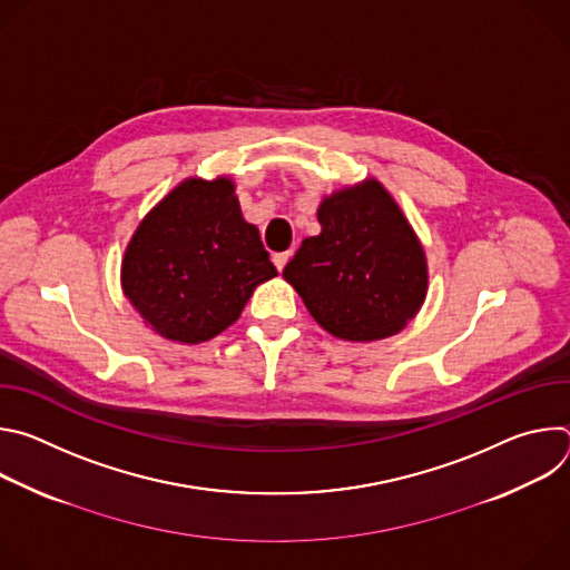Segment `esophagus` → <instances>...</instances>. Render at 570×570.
<instances>
[{
    "instance_id": "34e87169",
    "label": "esophagus",
    "mask_w": 570,
    "mask_h": 570,
    "mask_svg": "<svg viewBox=\"0 0 570 570\" xmlns=\"http://www.w3.org/2000/svg\"><path fill=\"white\" fill-rule=\"evenodd\" d=\"M291 255L293 253H277L275 257H273V264L277 266V271H284V266L288 264V259H291Z\"/></svg>"
}]
</instances>
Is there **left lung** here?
<instances>
[{
  "mask_svg": "<svg viewBox=\"0 0 570 570\" xmlns=\"http://www.w3.org/2000/svg\"><path fill=\"white\" fill-rule=\"evenodd\" d=\"M322 232L302 240L284 277L320 327L379 341L405 327L426 297V257L379 183L345 189L317 209Z\"/></svg>",
  "mask_w": 570,
  "mask_h": 570,
  "instance_id": "8db88e82",
  "label": "left lung"
}]
</instances>
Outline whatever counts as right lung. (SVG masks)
Returning a JSON list of instances; mask_svg holds the SVG:
<instances>
[{
  "label": "right lung",
  "mask_w": 570,
  "mask_h": 570,
  "mask_svg": "<svg viewBox=\"0 0 570 570\" xmlns=\"http://www.w3.org/2000/svg\"><path fill=\"white\" fill-rule=\"evenodd\" d=\"M277 275L229 180H187L137 227L121 268L126 297L169 341L203 343Z\"/></svg>",
  "instance_id": "1"
}]
</instances>
